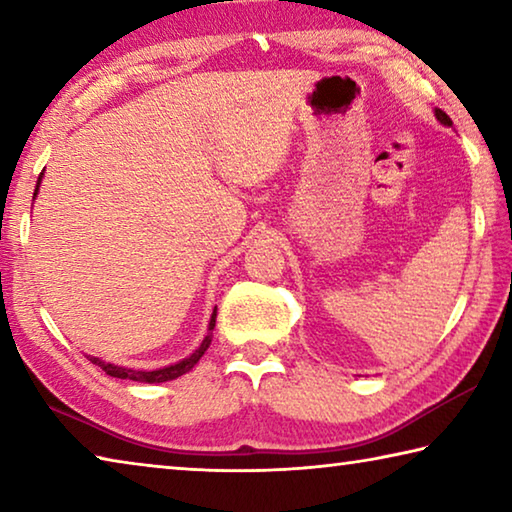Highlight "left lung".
Instances as JSON below:
<instances>
[{"label": "left lung", "instance_id": "left-lung-1", "mask_svg": "<svg viewBox=\"0 0 512 512\" xmlns=\"http://www.w3.org/2000/svg\"><path fill=\"white\" fill-rule=\"evenodd\" d=\"M436 119L440 121V124H445V126H452V119L447 117V112H443L440 108H436Z\"/></svg>", "mask_w": 512, "mask_h": 512}]
</instances>
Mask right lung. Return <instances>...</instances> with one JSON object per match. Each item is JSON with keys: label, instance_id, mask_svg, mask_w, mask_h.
I'll use <instances>...</instances> for the list:
<instances>
[{"label": "right lung", "instance_id": "1", "mask_svg": "<svg viewBox=\"0 0 512 512\" xmlns=\"http://www.w3.org/2000/svg\"><path fill=\"white\" fill-rule=\"evenodd\" d=\"M40 180H42V173H40V178H38L36 194H38ZM36 194H33V196H36ZM214 323H216V309H214V314H212V318H210V332H207L203 343L198 345V348H196L192 354H189L187 359L178 361V363H171V366H164V368H158V370H133V368L115 366V363H106V361H101L99 357H88V359H90L92 363H97V366H99L103 372H106V375H110V377H117V379H133V381H142V384H162V381H171V379H176V377H180V375H185V372H189V370H192V368L196 366L198 359H201L203 354H205V350L210 348Z\"/></svg>", "mask_w": 512, "mask_h": 512}]
</instances>
